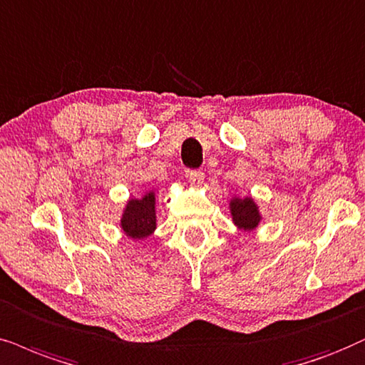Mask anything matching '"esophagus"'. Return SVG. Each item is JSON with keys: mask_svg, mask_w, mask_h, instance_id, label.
Instances as JSON below:
<instances>
[{"mask_svg": "<svg viewBox=\"0 0 365 365\" xmlns=\"http://www.w3.org/2000/svg\"><path fill=\"white\" fill-rule=\"evenodd\" d=\"M188 180H190V183L193 187H202L204 185L205 175L202 172H188Z\"/></svg>", "mask_w": 365, "mask_h": 365, "instance_id": "esophagus-1", "label": "esophagus"}]
</instances>
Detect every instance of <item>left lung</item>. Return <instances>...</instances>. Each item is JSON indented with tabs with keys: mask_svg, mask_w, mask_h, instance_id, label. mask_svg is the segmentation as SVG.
Segmentation results:
<instances>
[{
	"mask_svg": "<svg viewBox=\"0 0 365 365\" xmlns=\"http://www.w3.org/2000/svg\"><path fill=\"white\" fill-rule=\"evenodd\" d=\"M227 204L232 224L236 225L241 232H255V230L259 229V225L262 222V215L255 197L232 195L229 197Z\"/></svg>",
	"mask_w": 365,
	"mask_h": 365,
	"instance_id": "1",
	"label": "left lung"
}]
</instances>
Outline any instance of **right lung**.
Segmentation results:
<instances>
[{
  "label": "right lung",
  "mask_w": 365,
  "mask_h": 365,
  "mask_svg": "<svg viewBox=\"0 0 365 365\" xmlns=\"http://www.w3.org/2000/svg\"><path fill=\"white\" fill-rule=\"evenodd\" d=\"M119 227L128 239L145 241L156 230V190H145L141 197H129L124 202Z\"/></svg>",
  "instance_id": "add662e5"
}]
</instances>
